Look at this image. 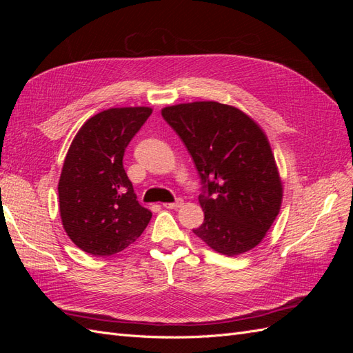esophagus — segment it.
Masks as SVG:
<instances>
[{
	"mask_svg": "<svg viewBox=\"0 0 353 353\" xmlns=\"http://www.w3.org/2000/svg\"><path fill=\"white\" fill-rule=\"evenodd\" d=\"M183 205H184V200L183 199H176L172 203H163V208H166V209H178V208H181Z\"/></svg>",
	"mask_w": 353,
	"mask_h": 353,
	"instance_id": "34e87169",
	"label": "esophagus"
}]
</instances>
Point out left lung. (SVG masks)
Returning a JSON list of instances; mask_svg holds the SVG:
<instances>
[{
  "mask_svg": "<svg viewBox=\"0 0 353 353\" xmlns=\"http://www.w3.org/2000/svg\"><path fill=\"white\" fill-rule=\"evenodd\" d=\"M193 159L205 221L194 231L209 248L236 256L258 245L280 212L283 185L266 135L232 105L216 101L162 110Z\"/></svg>",
  "mask_w": 353,
  "mask_h": 353,
  "instance_id": "left-lung-1",
  "label": "left lung"
}]
</instances>
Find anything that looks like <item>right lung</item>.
Instances as JSON below:
<instances>
[{"mask_svg": "<svg viewBox=\"0 0 353 353\" xmlns=\"http://www.w3.org/2000/svg\"><path fill=\"white\" fill-rule=\"evenodd\" d=\"M150 114V108L104 110L85 122L70 144L59 181L60 216L83 252H122L150 222L152 212L137 201L123 168L125 148Z\"/></svg>", "mask_w": 353, "mask_h": 353, "instance_id": "right-lung-1", "label": "right lung"}]
</instances>
